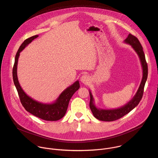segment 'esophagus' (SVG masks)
Wrapping results in <instances>:
<instances>
[{
  "instance_id": "obj_1",
  "label": "esophagus",
  "mask_w": 158,
  "mask_h": 158,
  "mask_svg": "<svg viewBox=\"0 0 158 158\" xmlns=\"http://www.w3.org/2000/svg\"><path fill=\"white\" fill-rule=\"evenodd\" d=\"M89 80V76L88 75H86V74H84L81 76V77L80 78V80L81 81V83H87Z\"/></svg>"
}]
</instances>
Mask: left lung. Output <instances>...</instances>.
<instances>
[{"mask_svg":"<svg viewBox=\"0 0 158 158\" xmlns=\"http://www.w3.org/2000/svg\"><path fill=\"white\" fill-rule=\"evenodd\" d=\"M124 42L131 45L139 57L143 70L142 79L139 88L133 98L126 105L119 108L113 110H103L97 108L94 105V100L93 96L91 92H89L90 98L89 106L90 110L96 118L102 121L111 122L120 118L125 115L130 113L136 106H137L143 96L144 86L148 76V66L145 60V56L143 51L142 46L140 44L138 39L130 33L128 35V37L125 39Z\"/></svg>","mask_w":158,"mask_h":158,"instance_id":"obj_1","label":"left lung"}]
</instances>
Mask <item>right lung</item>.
<instances>
[{
    "instance_id": "right-lung-1",
    "label": "right lung",
    "mask_w": 158,
    "mask_h": 158,
    "mask_svg": "<svg viewBox=\"0 0 158 158\" xmlns=\"http://www.w3.org/2000/svg\"><path fill=\"white\" fill-rule=\"evenodd\" d=\"M38 37L35 35L25 40L18 49L13 68V78L14 84L23 106L27 111L35 116L47 121H56L63 118L68 110L69 102L73 94L80 88V83L77 80L73 85L67 88L60 95L56 101L50 104L38 102L28 96L19 85L17 75V66L21 52L33 40Z\"/></svg>"
}]
</instances>
